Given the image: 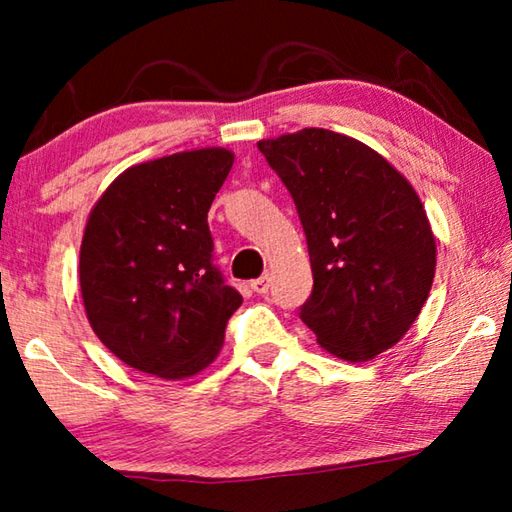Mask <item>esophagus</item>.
<instances>
[{
	"label": "esophagus",
	"instance_id": "1",
	"mask_svg": "<svg viewBox=\"0 0 512 512\" xmlns=\"http://www.w3.org/2000/svg\"><path fill=\"white\" fill-rule=\"evenodd\" d=\"M268 287H271V277H268V275H262V277H257V280L250 282V289H253L255 293H259V296H264V293H268Z\"/></svg>",
	"mask_w": 512,
	"mask_h": 512
}]
</instances>
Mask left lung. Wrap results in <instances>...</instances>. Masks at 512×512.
Segmentation results:
<instances>
[{"label":"left lung","instance_id":"left-lung-1","mask_svg":"<svg viewBox=\"0 0 512 512\" xmlns=\"http://www.w3.org/2000/svg\"><path fill=\"white\" fill-rule=\"evenodd\" d=\"M296 203L314 289L300 318L320 348L370 361L429 298L436 239L418 194L370 146L325 128L257 142Z\"/></svg>","mask_w":512,"mask_h":512}]
</instances>
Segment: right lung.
Masks as SVG:
<instances>
[{"label": "right lung", "mask_w": 512, "mask_h": 512, "mask_svg": "<svg viewBox=\"0 0 512 512\" xmlns=\"http://www.w3.org/2000/svg\"><path fill=\"white\" fill-rule=\"evenodd\" d=\"M235 155L173 153L126 169L92 207L79 280L94 334L126 366L185 379L216 359L241 305L212 262L207 212Z\"/></svg>", "instance_id": "right-lung-1"}]
</instances>
